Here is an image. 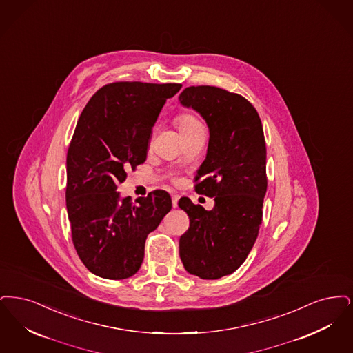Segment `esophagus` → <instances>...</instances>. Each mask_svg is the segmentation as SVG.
I'll return each instance as SVG.
<instances>
[{
  "instance_id": "esophagus-1",
  "label": "esophagus",
  "mask_w": 353,
  "mask_h": 353,
  "mask_svg": "<svg viewBox=\"0 0 353 353\" xmlns=\"http://www.w3.org/2000/svg\"><path fill=\"white\" fill-rule=\"evenodd\" d=\"M178 199H179V198H178L176 195H172V196H171V200H172V207H174V208H176V207H178Z\"/></svg>"
}]
</instances>
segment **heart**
I'll return each mask as SVG.
<instances>
[{
  "label": "heart",
  "mask_w": 353,
  "mask_h": 353,
  "mask_svg": "<svg viewBox=\"0 0 353 353\" xmlns=\"http://www.w3.org/2000/svg\"><path fill=\"white\" fill-rule=\"evenodd\" d=\"M175 123H176V126H178L181 134H183L188 130H192L198 126H201L199 120L195 116L190 114V113H179L175 119Z\"/></svg>",
  "instance_id": "heart-1"
}]
</instances>
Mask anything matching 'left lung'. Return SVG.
Instances as JSON below:
<instances>
[{
	"label": "left lung",
	"instance_id": "left-lung-1",
	"mask_svg": "<svg viewBox=\"0 0 353 353\" xmlns=\"http://www.w3.org/2000/svg\"><path fill=\"white\" fill-rule=\"evenodd\" d=\"M179 101L198 110L210 128L207 157L194 181L198 194L215 198L211 211L179 199L190 217L179 256L190 274L217 279L243 265L259 236L268 188L263 129L256 108L239 93L187 87Z\"/></svg>",
	"mask_w": 353,
	"mask_h": 353
}]
</instances>
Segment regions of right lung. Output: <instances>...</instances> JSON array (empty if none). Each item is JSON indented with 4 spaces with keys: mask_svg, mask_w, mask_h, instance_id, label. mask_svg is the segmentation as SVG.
<instances>
[{
    "mask_svg": "<svg viewBox=\"0 0 353 353\" xmlns=\"http://www.w3.org/2000/svg\"><path fill=\"white\" fill-rule=\"evenodd\" d=\"M182 84L116 81L101 87L83 109L67 152L65 204L72 243L85 268L107 279L136 274L145 241L171 210L154 190L120 199L126 171L146 161L153 126L166 100Z\"/></svg>",
    "mask_w": 353,
    "mask_h": 353,
    "instance_id": "obj_1",
    "label": "right lung"
}]
</instances>
